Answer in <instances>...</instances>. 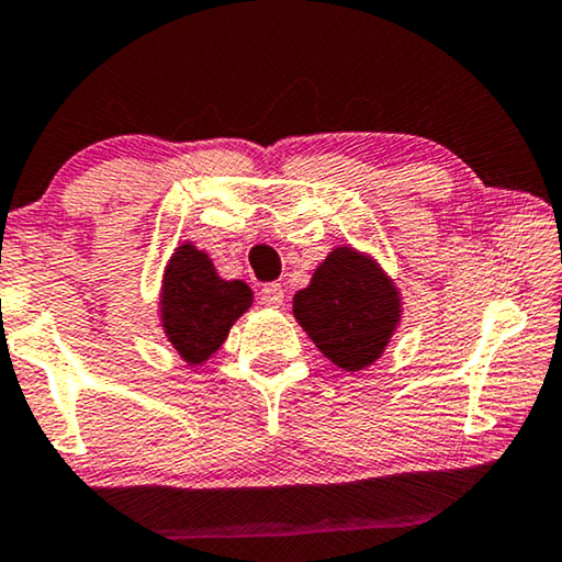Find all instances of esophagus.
Wrapping results in <instances>:
<instances>
[{
  "label": "esophagus",
  "instance_id": "esophagus-1",
  "mask_svg": "<svg viewBox=\"0 0 562 562\" xmlns=\"http://www.w3.org/2000/svg\"><path fill=\"white\" fill-rule=\"evenodd\" d=\"M259 297H262V303H265V305H270V307H280V305H282V300H284V290H282V284H280V282H270V284H265V288L259 290Z\"/></svg>",
  "mask_w": 562,
  "mask_h": 562
}]
</instances>
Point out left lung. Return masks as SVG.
Returning a JSON list of instances; mask_svg holds the SVG:
<instances>
[{
  "instance_id": "obj_1",
  "label": "left lung",
  "mask_w": 562,
  "mask_h": 562,
  "mask_svg": "<svg viewBox=\"0 0 562 562\" xmlns=\"http://www.w3.org/2000/svg\"><path fill=\"white\" fill-rule=\"evenodd\" d=\"M292 315L326 359L359 371L382 357L402 318V297L374 259L336 247L295 292Z\"/></svg>"
}]
</instances>
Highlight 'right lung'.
<instances>
[{"instance_id":"obj_1","label":"right lung","mask_w":562,"mask_h":562,"mask_svg":"<svg viewBox=\"0 0 562 562\" xmlns=\"http://www.w3.org/2000/svg\"><path fill=\"white\" fill-rule=\"evenodd\" d=\"M251 307V290L241 280H221L205 251L180 244L165 265L160 321L165 338L188 367H201L226 341L228 330Z\"/></svg>"}]
</instances>
